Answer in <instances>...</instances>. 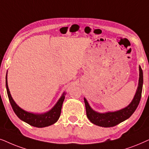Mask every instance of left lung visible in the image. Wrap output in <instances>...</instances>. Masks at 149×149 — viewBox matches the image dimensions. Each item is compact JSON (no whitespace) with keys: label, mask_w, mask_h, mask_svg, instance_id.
I'll return each mask as SVG.
<instances>
[{"label":"left lung","mask_w":149,"mask_h":149,"mask_svg":"<svg viewBox=\"0 0 149 149\" xmlns=\"http://www.w3.org/2000/svg\"><path fill=\"white\" fill-rule=\"evenodd\" d=\"M142 86H143V72L141 67L139 66V80H138V88L134 98L127 106L119 110L113 111V112L109 111L106 112H98L91 108L88 101L84 97L87 118L92 123L102 127H114L128 119L139 105L141 99Z\"/></svg>","instance_id":"left-lung-1"}]
</instances>
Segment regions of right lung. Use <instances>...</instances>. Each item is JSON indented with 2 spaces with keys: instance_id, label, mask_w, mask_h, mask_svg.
Returning <instances> with one entry per match:
<instances>
[{
  "instance_id": "add662e5",
  "label": "right lung",
  "mask_w": 149,
  "mask_h": 149,
  "mask_svg": "<svg viewBox=\"0 0 149 149\" xmlns=\"http://www.w3.org/2000/svg\"><path fill=\"white\" fill-rule=\"evenodd\" d=\"M6 88H7V92L9 97L10 104L11 105L13 111L17 115V116L19 119L23 120L26 123L29 124L30 125L36 127L41 128L47 127L52 125L54 124L58 120L61 116V108L64 102L65 95L66 93L63 92L61 97L59 98L58 102L54 105L52 108L47 111V112L43 113H33L26 111L21 108L15 101L13 100L12 97H11V93H10L9 87H8L7 83V72L6 74Z\"/></svg>"
}]
</instances>
